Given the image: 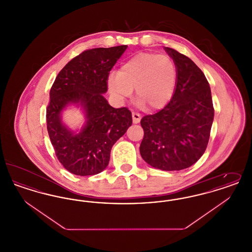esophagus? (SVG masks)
I'll use <instances>...</instances> for the list:
<instances>
[{
	"instance_id": "34e87169",
	"label": "esophagus",
	"mask_w": 252,
	"mask_h": 252,
	"mask_svg": "<svg viewBox=\"0 0 252 252\" xmlns=\"http://www.w3.org/2000/svg\"><path fill=\"white\" fill-rule=\"evenodd\" d=\"M141 119H142V116H141L139 113L132 112V120H133V124H138V123H140Z\"/></svg>"
}]
</instances>
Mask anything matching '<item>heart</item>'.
<instances>
[{"mask_svg": "<svg viewBox=\"0 0 252 252\" xmlns=\"http://www.w3.org/2000/svg\"><path fill=\"white\" fill-rule=\"evenodd\" d=\"M177 83V67L166 55L138 53L112 72L108 78L109 92L119 100L131 95L135 89L139 106L156 110L172 98Z\"/></svg>", "mask_w": 252, "mask_h": 252, "instance_id": "heart-1", "label": "heart"}]
</instances>
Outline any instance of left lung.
<instances>
[{
    "label": "left lung",
    "mask_w": 252,
    "mask_h": 252,
    "mask_svg": "<svg viewBox=\"0 0 252 252\" xmlns=\"http://www.w3.org/2000/svg\"><path fill=\"white\" fill-rule=\"evenodd\" d=\"M177 67V83L170 102L141 120L144 136L140 153L150 166L180 171L203 155L210 138L215 109L203 72L188 57L164 47Z\"/></svg>",
    "instance_id": "8db88e82"
}]
</instances>
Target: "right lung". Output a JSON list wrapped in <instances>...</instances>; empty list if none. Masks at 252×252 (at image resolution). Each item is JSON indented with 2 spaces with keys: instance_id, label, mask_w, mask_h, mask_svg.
Listing matches in <instances>:
<instances>
[{
  "instance_id": "add662e5",
  "label": "right lung",
  "mask_w": 252,
  "mask_h": 252,
  "mask_svg": "<svg viewBox=\"0 0 252 252\" xmlns=\"http://www.w3.org/2000/svg\"><path fill=\"white\" fill-rule=\"evenodd\" d=\"M127 45L85 51L58 74L50 91L47 130L61 164L77 176H93L108 166L110 151L132 125L131 112L114 108L104 94L111 68ZM80 108L85 122L72 130L63 122L69 106Z\"/></svg>"
}]
</instances>
